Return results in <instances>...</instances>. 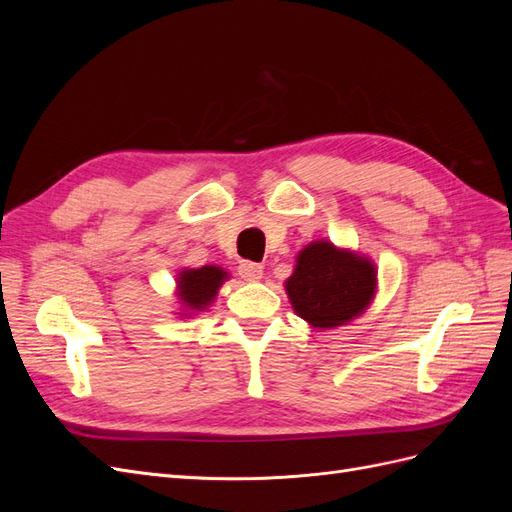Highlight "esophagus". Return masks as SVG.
I'll use <instances>...</instances> for the list:
<instances>
[{
	"label": "esophagus",
	"mask_w": 512,
	"mask_h": 512,
	"mask_svg": "<svg viewBox=\"0 0 512 512\" xmlns=\"http://www.w3.org/2000/svg\"><path fill=\"white\" fill-rule=\"evenodd\" d=\"M239 275L245 282H258L262 277V265H258V262H252V260H243L239 265Z\"/></svg>",
	"instance_id": "34e87169"
}]
</instances>
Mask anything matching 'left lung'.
I'll return each mask as SVG.
<instances>
[{
    "mask_svg": "<svg viewBox=\"0 0 512 512\" xmlns=\"http://www.w3.org/2000/svg\"><path fill=\"white\" fill-rule=\"evenodd\" d=\"M284 286L297 316L314 329H335L369 307L376 294V267L331 241H314L299 252Z\"/></svg>",
    "mask_w": 512,
    "mask_h": 512,
    "instance_id": "1",
    "label": "left lung"
}]
</instances>
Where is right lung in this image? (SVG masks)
<instances>
[{
    "label": "right lung",
    "mask_w": 512,
    "mask_h": 512,
    "mask_svg": "<svg viewBox=\"0 0 512 512\" xmlns=\"http://www.w3.org/2000/svg\"><path fill=\"white\" fill-rule=\"evenodd\" d=\"M228 280V273L222 267L205 265L200 269H183L177 275V297L185 307L183 312L196 314L209 307L218 294L220 286ZM183 314V316H188Z\"/></svg>",
    "instance_id": "obj_1"
}]
</instances>
